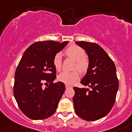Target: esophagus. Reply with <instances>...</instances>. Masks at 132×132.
Segmentation results:
<instances>
[{
	"instance_id": "34e87169",
	"label": "esophagus",
	"mask_w": 132,
	"mask_h": 132,
	"mask_svg": "<svg viewBox=\"0 0 132 132\" xmlns=\"http://www.w3.org/2000/svg\"><path fill=\"white\" fill-rule=\"evenodd\" d=\"M72 88L71 86H69V85H66V89H68V88Z\"/></svg>"
}]
</instances>
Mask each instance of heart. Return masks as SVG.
Here are the masks:
<instances>
[{"label":"heart","mask_w":132,"mask_h":132,"mask_svg":"<svg viewBox=\"0 0 132 132\" xmlns=\"http://www.w3.org/2000/svg\"><path fill=\"white\" fill-rule=\"evenodd\" d=\"M65 53L71 57L76 61L75 68H77L80 72H85L88 67V61L86 56L85 51L81 47L73 45L69 46L65 51ZM53 64L55 68L59 70L62 65V56L60 53H57L54 56L53 59ZM79 78V75L78 71L69 72L64 71L58 76V79L60 81L67 85H73Z\"/></svg>","instance_id":"heart-1"}]
</instances>
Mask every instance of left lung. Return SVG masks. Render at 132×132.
<instances>
[{
	"label": "left lung",
	"mask_w": 132,
	"mask_h": 132,
	"mask_svg": "<svg viewBox=\"0 0 132 132\" xmlns=\"http://www.w3.org/2000/svg\"><path fill=\"white\" fill-rule=\"evenodd\" d=\"M75 43L88 54V68L81 83L90 89L73 88L75 111L82 119L95 121L105 117L115 102L118 89L115 65L105 50L96 43Z\"/></svg>",
	"instance_id": "1"
}]
</instances>
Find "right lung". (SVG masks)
Returning <instances> with one entry per match:
<instances>
[{
  "mask_svg": "<svg viewBox=\"0 0 132 132\" xmlns=\"http://www.w3.org/2000/svg\"><path fill=\"white\" fill-rule=\"evenodd\" d=\"M68 43L39 41L23 54L15 73L14 95L21 110L28 118L46 119L56 111L65 85L61 81L53 82L56 78L53 59ZM44 82L48 85L45 88Z\"/></svg>",
  "mask_w": 132,
  "mask_h": 132,
  "instance_id": "right-lung-1",
  "label": "right lung"
}]
</instances>
